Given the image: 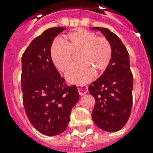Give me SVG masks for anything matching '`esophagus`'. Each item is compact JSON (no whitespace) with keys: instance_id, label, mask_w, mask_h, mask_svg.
<instances>
[{"instance_id":"1","label":"esophagus","mask_w":153,"mask_h":153,"mask_svg":"<svg viewBox=\"0 0 153 153\" xmlns=\"http://www.w3.org/2000/svg\"><path fill=\"white\" fill-rule=\"evenodd\" d=\"M77 89H78L80 95H84L88 92V86L86 85H79V86H77Z\"/></svg>"}]
</instances>
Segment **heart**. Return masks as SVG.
<instances>
[{
	"instance_id": "1",
	"label": "heart",
	"mask_w": 153,
	"mask_h": 153,
	"mask_svg": "<svg viewBox=\"0 0 153 153\" xmlns=\"http://www.w3.org/2000/svg\"><path fill=\"white\" fill-rule=\"evenodd\" d=\"M63 44L55 42L51 48V59L59 71L67 72L78 56L79 65L67 74V79L75 84H85L94 76V71L102 73L112 59V48L104 37L86 29H78L67 35Z\"/></svg>"
}]
</instances>
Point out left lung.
<instances>
[{
	"label": "left lung",
	"instance_id": "8db88e82",
	"mask_svg": "<svg viewBox=\"0 0 153 153\" xmlns=\"http://www.w3.org/2000/svg\"><path fill=\"white\" fill-rule=\"evenodd\" d=\"M99 30L109 42L112 59L99 79L89 86V92L95 99L92 112L94 122L107 132H117L128 121L133 105V74L127 49L119 37L109 29Z\"/></svg>",
	"mask_w": 153,
	"mask_h": 153
}]
</instances>
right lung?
I'll list each match as a JSON object with an SVG mask.
<instances>
[{"label":"right lung","instance_id":"right-lung-1","mask_svg":"<svg viewBox=\"0 0 153 153\" xmlns=\"http://www.w3.org/2000/svg\"><path fill=\"white\" fill-rule=\"evenodd\" d=\"M66 27L45 30L22 55L23 104L32 125L47 136L66 130L71 109L79 98L75 85L67 86L51 59L52 41Z\"/></svg>","mask_w":153,"mask_h":153}]
</instances>
